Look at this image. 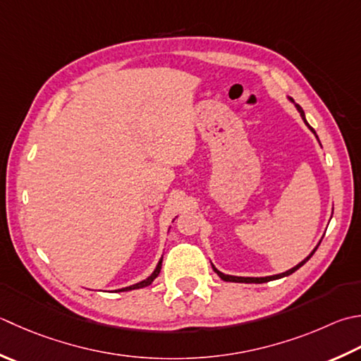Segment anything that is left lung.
Listing matches in <instances>:
<instances>
[{
  "label": "left lung",
  "instance_id": "left-lung-1",
  "mask_svg": "<svg viewBox=\"0 0 361 361\" xmlns=\"http://www.w3.org/2000/svg\"><path fill=\"white\" fill-rule=\"evenodd\" d=\"M295 106H298V111L300 112V116H302V118H303V122H305V125L308 126V128L312 130V131L316 134V131L312 128V126L308 125V122L305 120V114H303V109L300 108L299 104H295ZM316 137H317V136H316ZM316 249H317V247H316ZM316 249H314L312 253H310V255H308L305 259H303L302 263H299L298 266H294L293 269H289V271H286V272H283V274H279V275H272V277H235V275H225V274H222L221 271H217L214 266H213V269H214V272L219 275V277H221V279H222V280H225V281H236V283H266V281H271V280H277V279H281V277H286V275H291L293 272L298 271L299 267H302L303 264L307 263V261H308L310 258L313 257V253L316 252Z\"/></svg>",
  "mask_w": 361,
  "mask_h": 361
}]
</instances>
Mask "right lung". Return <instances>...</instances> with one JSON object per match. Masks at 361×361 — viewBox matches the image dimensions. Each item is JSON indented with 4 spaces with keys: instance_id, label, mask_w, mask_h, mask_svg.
<instances>
[{
    "instance_id": "obj_1",
    "label": "right lung",
    "mask_w": 361,
    "mask_h": 361,
    "mask_svg": "<svg viewBox=\"0 0 361 361\" xmlns=\"http://www.w3.org/2000/svg\"><path fill=\"white\" fill-rule=\"evenodd\" d=\"M161 264H162V258L159 259V263H158V266H157V269L153 271V274L150 275V277L145 279V280H142V281H139V283L133 285V286L123 288V289H118V291H130V289H139V288H145V286H148V285H152V281H153L154 279H157L158 275H159V271H161Z\"/></svg>"
}]
</instances>
